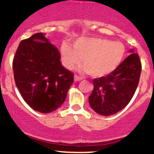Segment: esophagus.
<instances>
[{"mask_svg":"<svg viewBox=\"0 0 154 154\" xmlns=\"http://www.w3.org/2000/svg\"><path fill=\"white\" fill-rule=\"evenodd\" d=\"M74 79H75V81H81V80H82V77L75 75L74 76Z\"/></svg>","mask_w":154,"mask_h":154,"instance_id":"34e87169","label":"esophagus"}]
</instances>
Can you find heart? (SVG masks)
<instances>
[{
    "mask_svg": "<svg viewBox=\"0 0 154 154\" xmlns=\"http://www.w3.org/2000/svg\"><path fill=\"white\" fill-rule=\"evenodd\" d=\"M73 47L67 42L62 43L61 54L64 65L73 69L83 58L81 70L94 77L112 72L126 55V47L122 42L103 38H82L75 42Z\"/></svg>",
    "mask_w": 154,
    "mask_h": 154,
    "instance_id": "obj_1",
    "label": "heart"
}]
</instances>
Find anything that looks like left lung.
<instances>
[{
  "label": "left lung",
  "instance_id": "left-lung-1",
  "mask_svg": "<svg viewBox=\"0 0 154 154\" xmlns=\"http://www.w3.org/2000/svg\"><path fill=\"white\" fill-rule=\"evenodd\" d=\"M127 57L119 67L106 76L94 79L93 91L89 97L90 106L98 114L116 113L130 103L138 86L141 62L137 53Z\"/></svg>",
  "mask_w": 154,
  "mask_h": 154
}]
</instances>
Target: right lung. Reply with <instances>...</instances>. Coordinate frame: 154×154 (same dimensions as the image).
<instances>
[{
  "instance_id": "add662e5",
  "label": "right lung",
  "mask_w": 154,
  "mask_h": 154,
  "mask_svg": "<svg viewBox=\"0 0 154 154\" xmlns=\"http://www.w3.org/2000/svg\"><path fill=\"white\" fill-rule=\"evenodd\" d=\"M60 52L43 33L22 40L13 59L14 81L24 100L35 111L49 113L65 102L74 81L62 66Z\"/></svg>"
}]
</instances>
